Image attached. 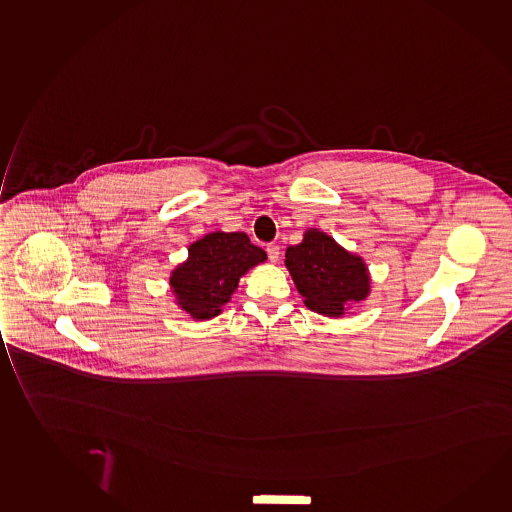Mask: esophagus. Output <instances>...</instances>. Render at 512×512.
<instances>
[{
    "instance_id": "obj_1",
    "label": "esophagus",
    "mask_w": 512,
    "mask_h": 512,
    "mask_svg": "<svg viewBox=\"0 0 512 512\" xmlns=\"http://www.w3.org/2000/svg\"><path fill=\"white\" fill-rule=\"evenodd\" d=\"M266 252L271 262H278L280 259V246L278 245H267Z\"/></svg>"
}]
</instances>
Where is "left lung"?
Instances as JSON below:
<instances>
[{
  "mask_svg": "<svg viewBox=\"0 0 512 512\" xmlns=\"http://www.w3.org/2000/svg\"><path fill=\"white\" fill-rule=\"evenodd\" d=\"M285 266L304 304L326 317H341L349 304L370 294L364 260L319 229L306 230L299 245L287 248Z\"/></svg>",
  "mask_w": 512,
  "mask_h": 512,
  "instance_id": "1",
  "label": "left lung"
}]
</instances>
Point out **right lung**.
I'll return each instance as SVG.
<instances>
[{
    "label": "right lung",
    "mask_w": 512,
    "mask_h": 512,
    "mask_svg": "<svg viewBox=\"0 0 512 512\" xmlns=\"http://www.w3.org/2000/svg\"><path fill=\"white\" fill-rule=\"evenodd\" d=\"M267 259L245 232H211L188 248V259L171 275L178 306L193 320L220 315L236 292L239 278Z\"/></svg>",
    "instance_id": "obj_1"
}]
</instances>
